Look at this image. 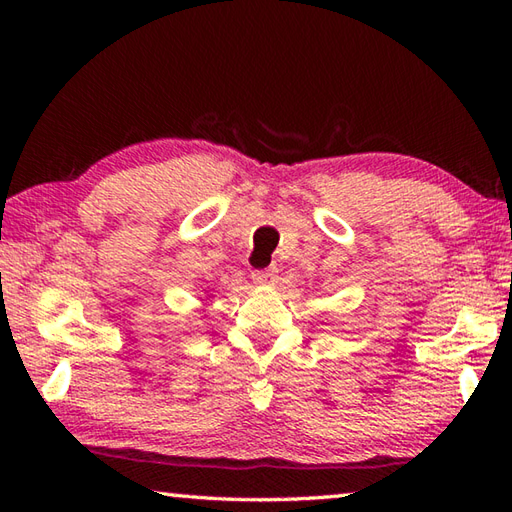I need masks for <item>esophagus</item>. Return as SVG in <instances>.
Segmentation results:
<instances>
[{"instance_id": "1", "label": "esophagus", "mask_w": 512, "mask_h": 512, "mask_svg": "<svg viewBox=\"0 0 512 512\" xmlns=\"http://www.w3.org/2000/svg\"><path fill=\"white\" fill-rule=\"evenodd\" d=\"M279 270L277 268H266V270H255L253 273V281L255 284H259V286H270V284H275L277 281V275Z\"/></svg>"}]
</instances>
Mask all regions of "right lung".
<instances>
[{"label": "right lung", "instance_id": "1", "mask_svg": "<svg viewBox=\"0 0 512 512\" xmlns=\"http://www.w3.org/2000/svg\"><path fill=\"white\" fill-rule=\"evenodd\" d=\"M200 301H209V295H206V297H204V299H200Z\"/></svg>", "mask_w": 512, "mask_h": 512}]
</instances>
